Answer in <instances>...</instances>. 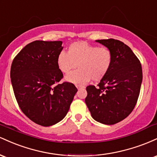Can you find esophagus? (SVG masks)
<instances>
[{"mask_svg":"<svg viewBox=\"0 0 157 157\" xmlns=\"http://www.w3.org/2000/svg\"><path fill=\"white\" fill-rule=\"evenodd\" d=\"M76 87H77V89H84L85 86H80V85H76Z\"/></svg>","mask_w":157,"mask_h":157,"instance_id":"34e87169","label":"esophagus"}]
</instances>
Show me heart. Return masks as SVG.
<instances>
[{"instance_id":"b5f03b06","label":"heart","mask_w":157,"mask_h":157,"mask_svg":"<svg viewBox=\"0 0 157 157\" xmlns=\"http://www.w3.org/2000/svg\"><path fill=\"white\" fill-rule=\"evenodd\" d=\"M113 63V54L105 46H97L86 41H77L68 46L67 52L62 51L57 57L59 70L68 74L75 68L78 70L68 74L67 82L75 84L100 81L109 72Z\"/></svg>"}]
</instances>
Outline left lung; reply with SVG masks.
I'll return each instance as SVG.
<instances>
[{
    "label": "left lung",
    "instance_id": "1",
    "mask_svg": "<svg viewBox=\"0 0 157 157\" xmlns=\"http://www.w3.org/2000/svg\"><path fill=\"white\" fill-rule=\"evenodd\" d=\"M96 42L111 49L113 63L97 87H86L85 102L94 120L113 125L127 117L136 105L142 80V66L132 50L122 41L111 38Z\"/></svg>",
    "mask_w": 157,
    "mask_h": 157
}]
</instances>
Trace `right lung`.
<instances>
[{
    "mask_svg": "<svg viewBox=\"0 0 157 157\" xmlns=\"http://www.w3.org/2000/svg\"><path fill=\"white\" fill-rule=\"evenodd\" d=\"M62 41L35 40L15 56L10 77L20 109L32 121L51 126L63 119L77 89L73 83H59L63 75L57 65Z\"/></svg>",
    "mask_w": 157,
    "mask_h": 157,
    "instance_id": "right-lung-1",
    "label": "right lung"
}]
</instances>
